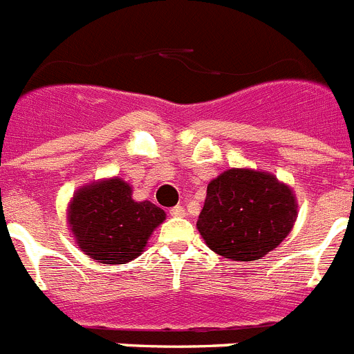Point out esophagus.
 <instances>
[{"label":"esophagus","instance_id":"esophagus-1","mask_svg":"<svg viewBox=\"0 0 354 354\" xmlns=\"http://www.w3.org/2000/svg\"><path fill=\"white\" fill-rule=\"evenodd\" d=\"M170 214L171 216H177V218H180V216L186 214V211H184L183 205H175V207L170 209Z\"/></svg>","mask_w":354,"mask_h":354}]
</instances>
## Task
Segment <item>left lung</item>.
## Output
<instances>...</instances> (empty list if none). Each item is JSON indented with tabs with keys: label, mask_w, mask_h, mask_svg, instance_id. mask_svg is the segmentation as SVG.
I'll use <instances>...</instances> for the list:
<instances>
[{
	"label": "left lung",
	"mask_w": 354,
	"mask_h": 354,
	"mask_svg": "<svg viewBox=\"0 0 354 354\" xmlns=\"http://www.w3.org/2000/svg\"><path fill=\"white\" fill-rule=\"evenodd\" d=\"M296 216L292 189L273 174L230 168L209 183L196 228L221 257L253 262L278 248Z\"/></svg>",
	"instance_id": "8db88e82"
}]
</instances>
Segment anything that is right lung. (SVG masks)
Returning a JSON list of instances; mask_svg holds the SVG:
<instances>
[{
	"mask_svg": "<svg viewBox=\"0 0 354 354\" xmlns=\"http://www.w3.org/2000/svg\"><path fill=\"white\" fill-rule=\"evenodd\" d=\"M165 216L149 200H133L129 184L113 177L77 189L67 220L84 255L101 264H126L143 252Z\"/></svg>",
	"mask_w": 354,
	"mask_h": 354,
	"instance_id": "1",
	"label": "right lung"
}]
</instances>
